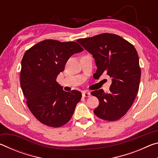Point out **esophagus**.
<instances>
[{"label": "esophagus", "instance_id": "34e87169", "mask_svg": "<svg viewBox=\"0 0 158 158\" xmlns=\"http://www.w3.org/2000/svg\"><path fill=\"white\" fill-rule=\"evenodd\" d=\"M82 95L83 97H85V98H89L90 96V92H88V91H84L82 93Z\"/></svg>", "mask_w": 158, "mask_h": 158}]
</instances>
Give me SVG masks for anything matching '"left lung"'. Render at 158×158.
I'll return each instance as SVG.
<instances>
[{
    "label": "left lung",
    "instance_id": "obj_1",
    "mask_svg": "<svg viewBox=\"0 0 158 158\" xmlns=\"http://www.w3.org/2000/svg\"><path fill=\"white\" fill-rule=\"evenodd\" d=\"M77 42L93 55L98 77L105 73L112 78L109 93L102 89L91 92L100 102L95 114L105 121L120 119L132 105L139 87L141 69L137 50L129 42L112 33L100 34Z\"/></svg>",
    "mask_w": 158,
    "mask_h": 158
}]
</instances>
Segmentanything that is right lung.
Returning <instances> with one entry per match:
<instances>
[{
	"label": "right lung",
	"instance_id": "1",
	"mask_svg": "<svg viewBox=\"0 0 158 158\" xmlns=\"http://www.w3.org/2000/svg\"><path fill=\"white\" fill-rule=\"evenodd\" d=\"M83 50L75 42L45 40L25 52L21 60V90L28 109L42 123L61 127L73 116L81 93L64 91L56 78L69 57Z\"/></svg>",
	"mask_w": 158,
	"mask_h": 158
}]
</instances>
